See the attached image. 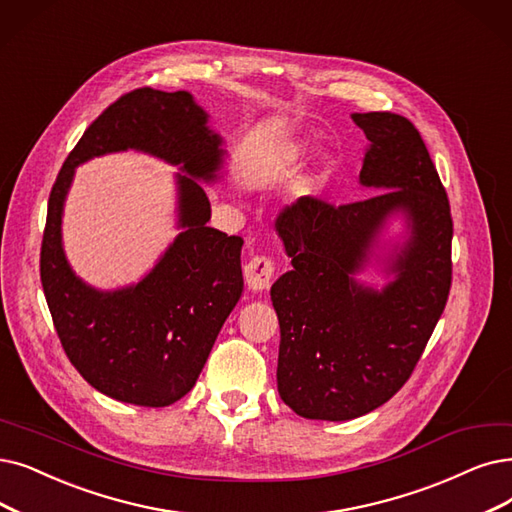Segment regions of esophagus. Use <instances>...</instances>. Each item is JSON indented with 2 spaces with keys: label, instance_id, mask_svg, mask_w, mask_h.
I'll return each instance as SVG.
<instances>
[{
  "label": "esophagus",
  "instance_id": "esophagus-1",
  "mask_svg": "<svg viewBox=\"0 0 512 512\" xmlns=\"http://www.w3.org/2000/svg\"><path fill=\"white\" fill-rule=\"evenodd\" d=\"M275 275V262L269 256H256L243 267V277L248 288L254 292L267 290Z\"/></svg>",
  "mask_w": 512,
  "mask_h": 512
}]
</instances>
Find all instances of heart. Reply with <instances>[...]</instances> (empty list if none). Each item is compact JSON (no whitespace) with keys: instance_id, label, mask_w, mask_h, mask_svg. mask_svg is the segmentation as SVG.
<instances>
[{"instance_id":"1","label":"heart","mask_w":512,"mask_h":512,"mask_svg":"<svg viewBox=\"0 0 512 512\" xmlns=\"http://www.w3.org/2000/svg\"><path fill=\"white\" fill-rule=\"evenodd\" d=\"M309 155L311 147L306 142H285L260 157L258 172L264 176H294L304 168Z\"/></svg>"}]
</instances>
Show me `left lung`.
<instances>
[{
    "mask_svg": "<svg viewBox=\"0 0 512 512\" xmlns=\"http://www.w3.org/2000/svg\"><path fill=\"white\" fill-rule=\"evenodd\" d=\"M351 117L370 140L359 185L382 193L338 208L304 197L275 220L292 258L271 288L277 391L309 420H353L391 399L412 376L452 285V214L420 132L388 111ZM397 215L406 241L382 259L394 277L378 291L356 275Z\"/></svg>",
    "mask_w": 512,
    "mask_h": 512,
    "instance_id": "left-lung-1",
    "label": "left lung"
}]
</instances>
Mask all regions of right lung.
<instances>
[{"label":"right lung","instance_id":"obj_1","mask_svg":"<svg viewBox=\"0 0 512 512\" xmlns=\"http://www.w3.org/2000/svg\"><path fill=\"white\" fill-rule=\"evenodd\" d=\"M208 117L182 90L124 94L79 138L50 193L39 260L48 309L75 370L117 401L166 407L185 397L243 292V239L208 227L212 208L201 182L220 180L227 153ZM128 148L179 166L181 233L138 284L96 291L64 256V199L77 165Z\"/></svg>","mask_w":512,"mask_h":512}]
</instances>
